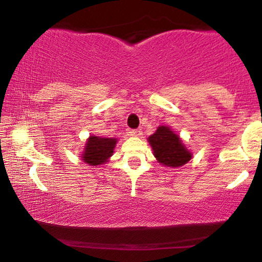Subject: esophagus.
<instances>
[{
    "mask_svg": "<svg viewBox=\"0 0 262 262\" xmlns=\"http://www.w3.org/2000/svg\"><path fill=\"white\" fill-rule=\"evenodd\" d=\"M142 134H143V132H142L141 128H137V130H131L130 131V135L131 136H135V137H141Z\"/></svg>",
    "mask_w": 262,
    "mask_h": 262,
    "instance_id": "1",
    "label": "esophagus"
}]
</instances>
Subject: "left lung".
<instances>
[{"label":"left lung","instance_id":"obj_1","mask_svg":"<svg viewBox=\"0 0 262 262\" xmlns=\"http://www.w3.org/2000/svg\"><path fill=\"white\" fill-rule=\"evenodd\" d=\"M148 142L152 149L154 156L161 166L170 168L182 167L193 156L191 150L186 148L180 136L167 125H161L157 127L155 134L148 138Z\"/></svg>","mask_w":262,"mask_h":262}]
</instances>
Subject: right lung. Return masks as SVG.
<instances>
[{"label":"right lung","mask_w":262,"mask_h":262,"mask_svg":"<svg viewBox=\"0 0 262 262\" xmlns=\"http://www.w3.org/2000/svg\"><path fill=\"white\" fill-rule=\"evenodd\" d=\"M117 138L99 137L92 135L85 141L83 151L81 154V160L89 166H101L107 163L113 155L116 148Z\"/></svg>","instance_id":"obj_1"}]
</instances>
